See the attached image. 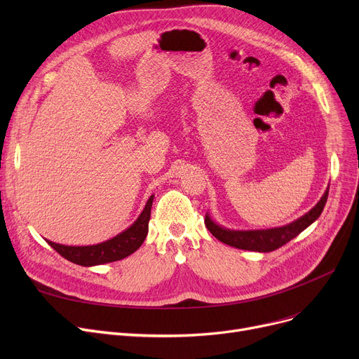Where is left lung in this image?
Segmentation results:
<instances>
[{"label": "left lung", "instance_id": "1", "mask_svg": "<svg viewBox=\"0 0 359 359\" xmlns=\"http://www.w3.org/2000/svg\"><path fill=\"white\" fill-rule=\"evenodd\" d=\"M327 195H329V187L326 189L325 195L322 196V199L316 203L314 208H311L306 215L299 217L294 222L284 225V227H276L269 230H248V231L229 230L214 222L210 214L205 215V225L215 238H218L224 244H229L231 248H237L241 250L262 252V253L273 252L280 246H284V244H287L288 241H291L301 231H304L309 225H311L320 217L326 205Z\"/></svg>", "mask_w": 359, "mask_h": 359}]
</instances>
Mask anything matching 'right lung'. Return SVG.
Instances as JSON below:
<instances>
[{"label": "right lung", "instance_id": "add662e5", "mask_svg": "<svg viewBox=\"0 0 359 359\" xmlns=\"http://www.w3.org/2000/svg\"><path fill=\"white\" fill-rule=\"evenodd\" d=\"M154 195H151L145 203V208L138 219L129 229L107 241L93 244V246H64L53 241H48L49 246L58 252L67 260L77 263L81 266L103 265V263L121 260L134 252H137L144 243L148 233V221L151 217Z\"/></svg>", "mask_w": 359, "mask_h": 359}]
</instances>
